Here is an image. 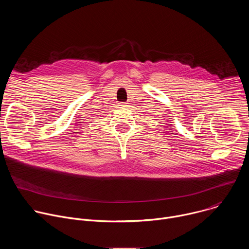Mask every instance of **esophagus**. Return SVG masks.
I'll return each mask as SVG.
<instances>
[{"label": "esophagus", "instance_id": "esophagus-1", "mask_svg": "<svg viewBox=\"0 0 249 249\" xmlns=\"http://www.w3.org/2000/svg\"><path fill=\"white\" fill-rule=\"evenodd\" d=\"M119 106H121V107H126V106H128V105H127V103H125V102H120V103H119Z\"/></svg>", "mask_w": 249, "mask_h": 249}]
</instances>
